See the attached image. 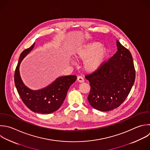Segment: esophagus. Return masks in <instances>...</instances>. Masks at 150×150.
I'll use <instances>...</instances> for the list:
<instances>
[{
  "mask_svg": "<svg viewBox=\"0 0 150 150\" xmlns=\"http://www.w3.org/2000/svg\"><path fill=\"white\" fill-rule=\"evenodd\" d=\"M77 80V81H78L79 82H80V83H83V82L84 81V79H83L81 76H78Z\"/></svg>",
  "mask_w": 150,
  "mask_h": 150,
  "instance_id": "esophagus-1",
  "label": "esophagus"
}]
</instances>
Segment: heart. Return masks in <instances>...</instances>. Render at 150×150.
I'll list each match as a JSON object with an SVG mask.
<instances>
[{
    "mask_svg": "<svg viewBox=\"0 0 150 150\" xmlns=\"http://www.w3.org/2000/svg\"><path fill=\"white\" fill-rule=\"evenodd\" d=\"M99 42H92L77 49L74 52V57L84 61L83 68L88 73L97 70L105 61L108 54V50L101 47Z\"/></svg>",
    "mask_w": 150,
    "mask_h": 150,
    "instance_id": "obj_1",
    "label": "heart"
}]
</instances>
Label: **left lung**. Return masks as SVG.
I'll use <instances>...</instances> for the list:
<instances>
[{"label":"left lung","mask_w":150,"mask_h":150,"mask_svg":"<svg viewBox=\"0 0 150 150\" xmlns=\"http://www.w3.org/2000/svg\"><path fill=\"white\" fill-rule=\"evenodd\" d=\"M117 52L91 74L85 76L91 89L88 101L96 110L107 111L118 107L134 84L135 71L130 52L117 40Z\"/></svg>","instance_id":"8db88e82"}]
</instances>
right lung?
<instances>
[{
	"instance_id": "right-lung-1",
	"label": "right lung",
	"mask_w": 150,
	"mask_h": 150,
	"mask_svg": "<svg viewBox=\"0 0 150 150\" xmlns=\"http://www.w3.org/2000/svg\"><path fill=\"white\" fill-rule=\"evenodd\" d=\"M35 45V43L21 54L15 73V84L22 101L31 111L41 114H49L60 107L70 86L75 82L77 76L70 75L60 77L43 89L38 90L29 89L21 79L19 66L23 58L33 49Z\"/></svg>"
}]
</instances>
